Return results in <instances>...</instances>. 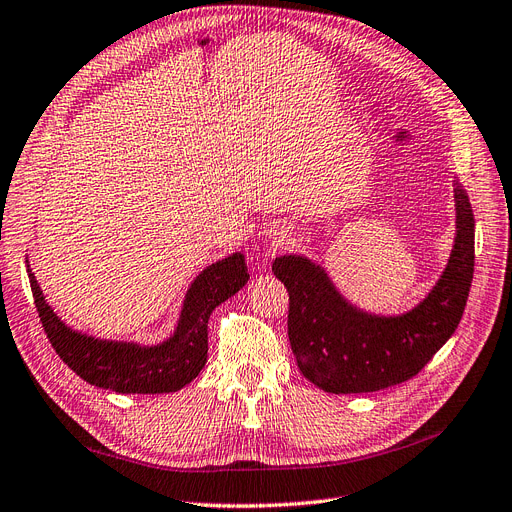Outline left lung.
<instances>
[{
  "label": "left lung",
  "instance_id": "1",
  "mask_svg": "<svg viewBox=\"0 0 512 512\" xmlns=\"http://www.w3.org/2000/svg\"><path fill=\"white\" fill-rule=\"evenodd\" d=\"M456 238L433 291L402 316L353 307L320 265L276 257L272 272L288 291V341L307 381L328 393H370L399 385L429 364L454 335L475 268V219L456 182Z\"/></svg>",
  "mask_w": 512,
  "mask_h": 512
}]
</instances>
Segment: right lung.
<instances>
[{
	"mask_svg": "<svg viewBox=\"0 0 512 512\" xmlns=\"http://www.w3.org/2000/svg\"><path fill=\"white\" fill-rule=\"evenodd\" d=\"M27 272L39 320L60 360L83 381L117 393H173L196 379L207 362L211 311L236 295L249 280L242 253L211 263L190 284L173 335L159 345L146 347L87 337L66 326L46 303L35 274Z\"/></svg>",
	"mask_w": 512,
	"mask_h": 512,
	"instance_id": "1",
	"label": "right lung"
}]
</instances>
